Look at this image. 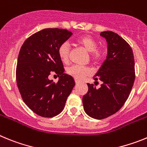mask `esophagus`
Returning <instances> with one entry per match:
<instances>
[{
    "mask_svg": "<svg viewBox=\"0 0 147 147\" xmlns=\"http://www.w3.org/2000/svg\"><path fill=\"white\" fill-rule=\"evenodd\" d=\"M75 82H76V84H78V83H80V82H79V80H75Z\"/></svg>",
    "mask_w": 147,
    "mask_h": 147,
    "instance_id": "esophagus-1",
    "label": "esophagus"
}]
</instances>
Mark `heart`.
Wrapping results in <instances>:
<instances>
[{"label": "heart", "mask_w": 147, "mask_h": 147, "mask_svg": "<svg viewBox=\"0 0 147 147\" xmlns=\"http://www.w3.org/2000/svg\"><path fill=\"white\" fill-rule=\"evenodd\" d=\"M76 42L82 45L88 52L90 53L91 59L95 62H99L104 56L102 49H98V43L90 36L85 35L76 39ZM70 46L67 42H63L58 49V54L61 60L66 63L69 60ZM90 70L88 67L80 65H72L67 68V73L77 80H81L90 74Z\"/></svg>", "instance_id": "1"}]
</instances>
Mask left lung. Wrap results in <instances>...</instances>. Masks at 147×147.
<instances>
[{
	"instance_id": "8db88e82",
	"label": "left lung",
	"mask_w": 147,
	"mask_h": 147,
	"mask_svg": "<svg viewBox=\"0 0 147 147\" xmlns=\"http://www.w3.org/2000/svg\"><path fill=\"white\" fill-rule=\"evenodd\" d=\"M100 36L107 43V54L95 81L99 80V88L88 84V91L83 96L85 113L96 119H103L119 111L129 97L135 81V60L129 45L116 33L102 32Z\"/></svg>"
}]
</instances>
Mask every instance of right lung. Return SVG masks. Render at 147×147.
I'll return each instance as SVG.
<instances>
[{
    "label": "right lung",
    "instance_id": "obj_1",
    "mask_svg": "<svg viewBox=\"0 0 147 147\" xmlns=\"http://www.w3.org/2000/svg\"><path fill=\"white\" fill-rule=\"evenodd\" d=\"M72 32L61 28H45L28 37L18 55L16 80L23 102L37 115L54 117L62 112L75 85L74 78L65 72L58 49ZM53 72L57 83L49 80Z\"/></svg>",
    "mask_w": 147,
    "mask_h": 147
}]
</instances>
